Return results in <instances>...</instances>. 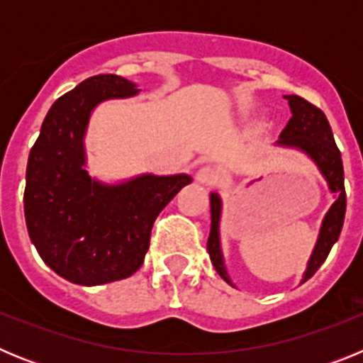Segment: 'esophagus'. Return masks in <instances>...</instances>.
<instances>
[{
    "label": "esophagus",
    "instance_id": "obj_1",
    "mask_svg": "<svg viewBox=\"0 0 363 363\" xmlns=\"http://www.w3.org/2000/svg\"><path fill=\"white\" fill-rule=\"evenodd\" d=\"M218 179V172L214 171V167L203 165L198 169L196 172V182L201 185H213Z\"/></svg>",
    "mask_w": 363,
    "mask_h": 363
}]
</instances>
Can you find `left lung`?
Returning a JSON list of instances; mask_svg holds the SVG:
<instances>
[{
	"label": "left lung",
	"mask_w": 363,
	"mask_h": 363,
	"mask_svg": "<svg viewBox=\"0 0 363 363\" xmlns=\"http://www.w3.org/2000/svg\"><path fill=\"white\" fill-rule=\"evenodd\" d=\"M285 99L289 101L293 118L289 120V123L285 125V129L281 130L277 145L296 149L307 154L313 160L314 165L318 167L320 174L325 178L329 191L335 194V203L331 205V209L327 211L325 218H323L318 240H316L313 255L307 262V269L303 272V278H301V284H303L325 262L327 255H329L331 247L338 240L340 230L344 225L345 203H347L344 187V163H342V154L336 147L331 125L327 121L325 114L318 107L309 104L307 99L300 98V96L291 94L285 96ZM220 220L221 198L218 192H211V234L209 240H207V251H209L211 262H213L218 274L234 287L229 278V272L225 269L223 252H221Z\"/></svg>",
	"instance_id": "8db88e82"
}]
</instances>
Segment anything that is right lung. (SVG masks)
I'll return each instance as SVG.
<instances>
[{
  "label": "right lung",
  "mask_w": 363,
  "mask_h": 363,
  "mask_svg": "<svg viewBox=\"0 0 363 363\" xmlns=\"http://www.w3.org/2000/svg\"><path fill=\"white\" fill-rule=\"evenodd\" d=\"M138 92L136 83L116 74L85 79L56 99L28 154V236L45 264L72 284L92 287L134 274L156 216L192 182L189 174H140L104 184L89 176L83 140L92 111Z\"/></svg>",
  "instance_id": "1"
}]
</instances>
